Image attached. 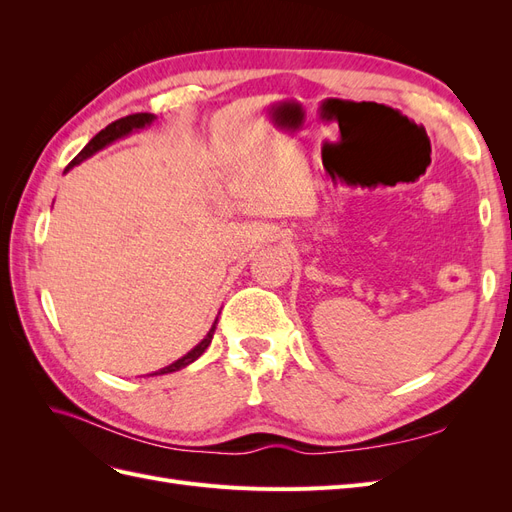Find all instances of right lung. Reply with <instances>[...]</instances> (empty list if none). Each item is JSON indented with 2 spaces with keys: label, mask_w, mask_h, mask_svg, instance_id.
<instances>
[{
  "label": "right lung",
  "mask_w": 512,
  "mask_h": 512,
  "mask_svg": "<svg viewBox=\"0 0 512 512\" xmlns=\"http://www.w3.org/2000/svg\"><path fill=\"white\" fill-rule=\"evenodd\" d=\"M153 121H156V115H151V113H136V115H128V117H121V119H117V121H113V123H108V126H106L104 130H100L94 138H91V141L83 147V151L79 153V156H76V158L66 166V170H70L72 166L81 164L83 160L91 158V156H94V153H98L100 149H104V147H108L111 143L119 141V138L128 136V134H132V132L143 130V128H147V126H151ZM215 324H218V320L213 322V327L209 329V333H207L203 339H200V342H198L188 354H183L181 359H177L175 363H170V365L158 369L156 374H151V376L170 374V371H179V369H183V367H188L190 363H194V361L198 359V356L209 348L211 339H213V333H215Z\"/></svg>",
  "instance_id": "right-lung-1"
}]
</instances>
